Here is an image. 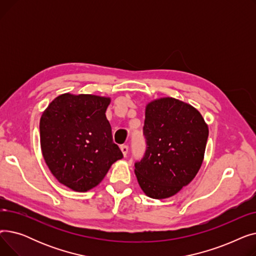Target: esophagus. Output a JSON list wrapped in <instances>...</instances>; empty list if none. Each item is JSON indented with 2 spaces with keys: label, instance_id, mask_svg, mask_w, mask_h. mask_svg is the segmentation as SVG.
I'll return each mask as SVG.
<instances>
[{
  "label": "esophagus",
  "instance_id": "obj_1",
  "mask_svg": "<svg viewBox=\"0 0 256 256\" xmlns=\"http://www.w3.org/2000/svg\"><path fill=\"white\" fill-rule=\"evenodd\" d=\"M120 150H121V152H122L124 156H126L128 152V145H121Z\"/></svg>",
  "mask_w": 256,
  "mask_h": 256
}]
</instances>
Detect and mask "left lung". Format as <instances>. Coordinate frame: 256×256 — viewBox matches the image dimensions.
I'll use <instances>...</instances> for the list:
<instances>
[{
  "label": "left lung",
  "mask_w": 256,
  "mask_h": 256,
  "mask_svg": "<svg viewBox=\"0 0 256 256\" xmlns=\"http://www.w3.org/2000/svg\"><path fill=\"white\" fill-rule=\"evenodd\" d=\"M146 150L135 163L143 192L154 199L176 195L202 164L208 128L201 114L182 100L164 98L146 106Z\"/></svg>",
  "instance_id": "8db88e82"
}]
</instances>
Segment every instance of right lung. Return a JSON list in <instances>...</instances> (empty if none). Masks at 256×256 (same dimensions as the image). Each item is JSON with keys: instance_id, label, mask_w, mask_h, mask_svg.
I'll return each mask as SVG.
<instances>
[{"instance_id": "1", "label": "right lung", "mask_w": 256, "mask_h": 256, "mask_svg": "<svg viewBox=\"0 0 256 256\" xmlns=\"http://www.w3.org/2000/svg\"><path fill=\"white\" fill-rule=\"evenodd\" d=\"M111 100L91 94H61L40 118V145L59 182L76 192L96 186L124 158L106 117Z\"/></svg>"}]
</instances>
